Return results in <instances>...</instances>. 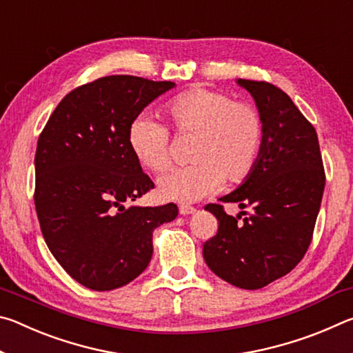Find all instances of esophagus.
<instances>
[{"mask_svg":"<svg viewBox=\"0 0 353 353\" xmlns=\"http://www.w3.org/2000/svg\"><path fill=\"white\" fill-rule=\"evenodd\" d=\"M196 212V208L194 207H191V205H185V204H182L181 207H179V213L181 214H193Z\"/></svg>","mask_w":353,"mask_h":353,"instance_id":"1","label":"esophagus"}]
</instances>
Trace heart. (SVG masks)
Masks as SVG:
<instances>
[{"instance_id": "obj_1", "label": "heart", "mask_w": 353, "mask_h": 353, "mask_svg": "<svg viewBox=\"0 0 353 353\" xmlns=\"http://www.w3.org/2000/svg\"><path fill=\"white\" fill-rule=\"evenodd\" d=\"M177 134H194L190 159L159 179L162 198L196 202L223 187L246 179L259 159L263 123L255 107L235 103L229 94L191 88L165 105ZM128 145L141 166L152 172L170 165V130L157 119L137 117L128 130Z\"/></svg>"}]
</instances>
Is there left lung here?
<instances>
[{
  "instance_id": "8db88e82",
  "label": "left lung",
  "mask_w": 353,
  "mask_h": 353,
  "mask_svg": "<svg viewBox=\"0 0 353 353\" xmlns=\"http://www.w3.org/2000/svg\"><path fill=\"white\" fill-rule=\"evenodd\" d=\"M263 123L259 159L240 187L219 198L252 214L241 223L208 204L218 234L204 244L207 266L230 285L259 290L294 268L312 243L325 174L314 128L291 98L268 82L236 79ZM243 213V212H240Z\"/></svg>"
}]
</instances>
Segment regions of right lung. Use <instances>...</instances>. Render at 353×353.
Instances as JSON below:
<instances>
[{
	"instance_id": "obj_1",
	"label": "right lung",
	"mask_w": 353,
	"mask_h": 353,
	"mask_svg": "<svg viewBox=\"0 0 353 353\" xmlns=\"http://www.w3.org/2000/svg\"><path fill=\"white\" fill-rule=\"evenodd\" d=\"M171 81L105 76L77 87L48 119L35 152V210L48 249L94 291L128 285L152 256V232L177 205H130L154 187L128 145L130 123Z\"/></svg>"
}]
</instances>
